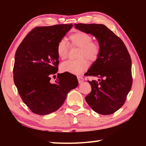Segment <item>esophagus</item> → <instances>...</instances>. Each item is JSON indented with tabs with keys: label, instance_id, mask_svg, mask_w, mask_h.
Here are the masks:
<instances>
[{
	"label": "esophagus",
	"instance_id": "1",
	"mask_svg": "<svg viewBox=\"0 0 146 146\" xmlns=\"http://www.w3.org/2000/svg\"><path fill=\"white\" fill-rule=\"evenodd\" d=\"M77 78L79 83H82L84 81V79L82 76H77Z\"/></svg>",
	"mask_w": 146,
	"mask_h": 146
}]
</instances>
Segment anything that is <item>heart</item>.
Wrapping results in <instances>:
<instances>
[{
  "instance_id": "b5f03b06",
  "label": "heart",
  "mask_w": 146,
  "mask_h": 146,
  "mask_svg": "<svg viewBox=\"0 0 146 146\" xmlns=\"http://www.w3.org/2000/svg\"><path fill=\"white\" fill-rule=\"evenodd\" d=\"M70 44L80 47L78 58L76 60H68L61 64V69L63 72L73 74H80L86 70L89 66V63L85 57L90 61H95L98 58L100 51L99 44L92 41V36L88 33L77 31L71 34L69 37ZM69 45L64 39L60 40L56 46L57 55L61 59L67 58L68 55Z\"/></svg>"
}]
</instances>
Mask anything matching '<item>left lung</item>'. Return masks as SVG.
<instances>
[{
	"mask_svg": "<svg viewBox=\"0 0 146 146\" xmlns=\"http://www.w3.org/2000/svg\"><path fill=\"white\" fill-rule=\"evenodd\" d=\"M75 28L93 35L100 47L98 58L86 76L99 78L88 82L91 91L85 100L96 113L111 114L122 107L132 85L131 60L124 43L105 25L75 24Z\"/></svg>",
	"mask_w": 146,
	"mask_h": 146,
	"instance_id": "1",
	"label": "left lung"
}]
</instances>
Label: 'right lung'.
Segmentation results:
<instances>
[{
    "label": "right lung",
    "instance_id": "right-lung-1",
    "mask_svg": "<svg viewBox=\"0 0 146 146\" xmlns=\"http://www.w3.org/2000/svg\"><path fill=\"white\" fill-rule=\"evenodd\" d=\"M72 27L70 24L35 27L17 48L14 82L24 103L35 114L56 111L78 85L77 77L66 72L58 74L55 83L50 82L58 71L57 44Z\"/></svg>",
    "mask_w": 146,
    "mask_h": 146
}]
</instances>
